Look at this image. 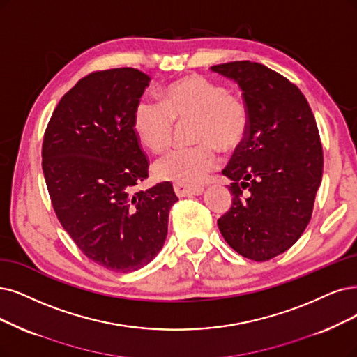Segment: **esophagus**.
<instances>
[{
    "mask_svg": "<svg viewBox=\"0 0 357 357\" xmlns=\"http://www.w3.org/2000/svg\"><path fill=\"white\" fill-rule=\"evenodd\" d=\"M174 190H175V194L178 197L200 195L204 191V188L200 187V185H190V183H181V182L174 183Z\"/></svg>",
    "mask_w": 357,
    "mask_h": 357,
    "instance_id": "obj_1",
    "label": "esophagus"
}]
</instances>
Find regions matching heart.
<instances>
[{
	"instance_id": "heart-1",
	"label": "heart",
	"mask_w": 357,
	"mask_h": 357,
	"mask_svg": "<svg viewBox=\"0 0 357 357\" xmlns=\"http://www.w3.org/2000/svg\"><path fill=\"white\" fill-rule=\"evenodd\" d=\"M190 121V139L195 145L158 158L154 163L157 178L190 185L202 182L220 162L218 149L231 151L243 142L250 117L241 96L206 77L190 76L162 89L158 102L141 100L132 126L145 149L160 153L170 145L175 123Z\"/></svg>"
}]
</instances>
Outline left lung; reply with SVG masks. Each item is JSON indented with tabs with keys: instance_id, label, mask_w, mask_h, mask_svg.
I'll return each mask as SVG.
<instances>
[{
	"instance_id": "1",
	"label": "left lung",
	"mask_w": 357,
	"mask_h": 357,
	"mask_svg": "<svg viewBox=\"0 0 357 357\" xmlns=\"http://www.w3.org/2000/svg\"><path fill=\"white\" fill-rule=\"evenodd\" d=\"M238 84L248 130L222 174L232 179V206L218 219L241 256L265 261L284 253L309 225L324 154L310 105L287 77L255 61L212 66Z\"/></svg>"
}]
</instances>
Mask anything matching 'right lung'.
<instances>
[{"mask_svg":"<svg viewBox=\"0 0 357 357\" xmlns=\"http://www.w3.org/2000/svg\"><path fill=\"white\" fill-rule=\"evenodd\" d=\"M149 82L132 68L86 75L57 104L43 141V172L61 227L89 260L114 272L155 257L178 202L170 182L135 190L149 178V158L132 119Z\"/></svg>","mask_w":357,"mask_h":357,"instance_id":"add662e5","label":"right lung"}]
</instances>
